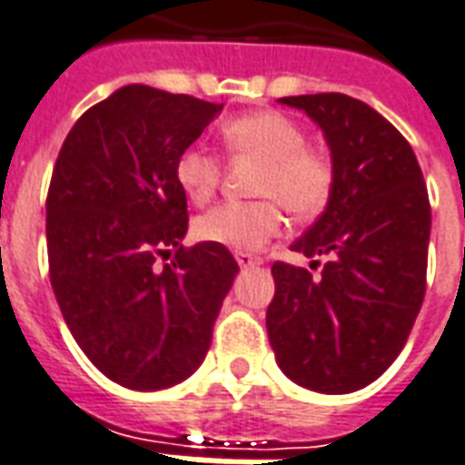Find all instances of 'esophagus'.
Masks as SVG:
<instances>
[{
	"mask_svg": "<svg viewBox=\"0 0 465 465\" xmlns=\"http://www.w3.org/2000/svg\"><path fill=\"white\" fill-rule=\"evenodd\" d=\"M235 260H238L240 268H255V265L262 262L258 255H250V252H235Z\"/></svg>",
	"mask_w": 465,
	"mask_h": 465,
	"instance_id": "1",
	"label": "esophagus"
}]
</instances>
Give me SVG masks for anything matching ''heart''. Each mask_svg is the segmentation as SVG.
Masks as SVG:
<instances>
[{
    "mask_svg": "<svg viewBox=\"0 0 465 465\" xmlns=\"http://www.w3.org/2000/svg\"><path fill=\"white\" fill-rule=\"evenodd\" d=\"M232 157L260 160L255 203H223L197 217V238L232 250H258L278 235L285 217H315L335 187V163L328 150L305 143V130L272 110L250 112L220 127ZM174 180L195 205H205L223 180L220 157L203 147H187L174 160Z\"/></svg>",
    "mask_w": 465,
    "mask_h": 465,
    "instance_id": "1",
    "label": "heart"
}]
</instances>
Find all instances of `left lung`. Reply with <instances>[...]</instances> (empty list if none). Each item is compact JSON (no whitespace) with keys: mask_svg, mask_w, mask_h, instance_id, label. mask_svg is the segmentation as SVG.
Returning a JSON list of instances; mask_svg holds the SVG:
<instances>
[{"mask_svg":"<svg viewBox=\"0 0 465 465\" xmlns=\"http://www.w3.org/2000/svg\"><path fill=\"white\" fill-rule=\"evenodd\" d=\"M321 124L335 163L328 207L292 242L331 255L321 275L278 260L268 338L280 371L318 393H353L403 351L426 295L430 203L403 134L341 92L280 97ZM321 265L312 260L311 268Z\"/></svg>","mask_w":465,"mask_h":465,"instance_id":"1","label":"left lung"}]
</instances>
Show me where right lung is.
I'll list each match as a JSON object with an SVG mask.
<instances>
[{"label": "right lung", "instance_id": "add662e5", "mask_svg": "<svg viewBox=\"0 0 465 465\" xmlns=\"http://www.w3.org/2000/svg\"><path fill=\"white\" fill-rule=\"evenodd\" d=\"M220 110L127 84L74 122L52 170L47 258L59 311L97 371L133 391L195 373L240 270L225 245H183L187 197L174 160Z\"/></svg>", "mask_w": 465, "mask_h": 465}]
</instances>
